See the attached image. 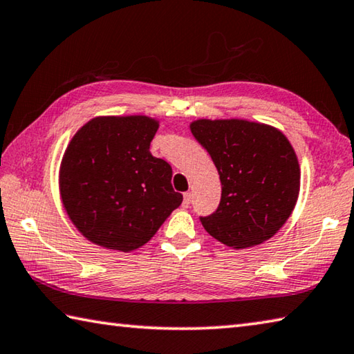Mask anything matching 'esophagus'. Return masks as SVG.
<instances>
[{
    "mask_svg": "<svg viewBox=\"0 0 354 354\" xmlns=\"http://www.w3.org/2000/svg\"><path fill=\"white\" fill-rule=\"evenodd\" d=\"M190 201H192V195L189 194H184V199H183V207L184 209H189L190 207Z\"/></svg>",
    "mask_w": 354,
    "mask_h": 354,
    "instance_id": "1",
    "label": "esophagus"
}]
</instances>
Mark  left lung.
Wrapping results in <instances>:
<instances>
[{
    "mask_svg": "<svg viewBox=\"0 0 354 354\" xmlns=\"http://www.w3.org/2000/svg\"><path fill=\"white\" fill-rule=\"evenodd\" d=\"M190 131L210 155L221 181V201L204 229L234 249L271 239L292 214L300 167L286 136L243 119H199Z\"/></svg>",
    "mask_w": 354,
    "mask_h": 354,
    "instance_id": "1",
    "label": "left lung"
}]
</instances>
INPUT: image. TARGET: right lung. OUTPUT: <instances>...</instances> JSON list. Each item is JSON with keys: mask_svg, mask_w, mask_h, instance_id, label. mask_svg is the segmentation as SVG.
I'll use <instances>...</instances> for the list:
<instances>
[{"mask_svg": "<svg viewBox=\"0 0 354 354\" xmlns=\"http://www.w3.org/2000/svg\"><path fill=\"white\" fill-rule=\"evenodd\" d=\"M158 128L147 115H102L71 139L60 165V195L89 241L130 252L181 205L170 164L150 153Z\"/></svg>", "mask_w": 354, "mask_h": 354, "instance_id": "obj_1", "label": "right lung"}]
</instances>
